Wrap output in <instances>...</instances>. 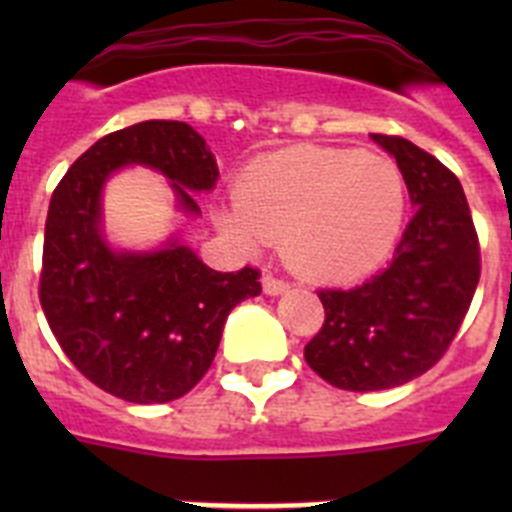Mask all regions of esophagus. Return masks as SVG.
<instances>
[{"label":"esophagus","mask_w":512,"mask_h":512,"mask_svg":"<svg viewBox=\"0 0 512 512\" xmlns=\"http://www.w3.org/2000/svg\"><path fill=\"white\" fill-rule=\"evenodd\" d=\"M261 287H264L266 295L277 297V295H284L289 289V284L284 282V279H277L274 274H264V279H261Z\"/></svg>","instance_id":"esophagus-1"}]
</instances>
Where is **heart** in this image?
<instances>
[{
	"label": "heart",
	"mask_w": 512,
	"mask_h": 512,
	"mask_svg": "<svg viewBox=\"0 0 512 512\" xmlns=\"http://www.w3.org/2000/svg\"><path fill=\"white\" fill-rule=\"evenodd\" d=\"M217 217L246 251L284 238V256L305 277L356 282L395 246L405 179L390 158L300 143L253 158Z\"/></svg>",
	"instance_id": "heart-1"
}]
</instances>
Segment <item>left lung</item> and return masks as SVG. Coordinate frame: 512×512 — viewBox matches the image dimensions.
I'll list each match as a JSON object with an SVG mask.
<instances>
[{
	"label": "left lung",
	"instance_id": "obj_1",
	"mask_svg": "<svg viewBox=\"0 0 512 512\" xmlns=\"http://www.w3.org/2000/svg\"><path fill=\"white\" fill-rule=\"evenodd\" d=\"M395 156L415 215L395 259L354 289H320L325 323L305 361L338 390H390L446 354L479 282V241L459 179L397 135L372 133Z\"/></svg>",
	"mask_w": 512,
	"mask_h": 512
}]
</instances>
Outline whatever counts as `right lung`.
Instances as JSON below:
<instances>
[{
    "label": "right lung",
    "instance_id": "add662e5",
    "mask_svg": "<svg viewBox=\"0 0 512 512\" xmlns=\"http://www.w3.org/2000/svg\"><path fill=\"white\" fill-rule=\"evenodd\" d=\"M148 166L169 179L176 207L215 187V156L192 125L146 120L81 153L48 207L40 305L63 354L99 390L151 405L187 395L205 377L230 310L261 295L259 271H215L179 238L156 251L107 243L102 189L117 169Z\"/></svg>",
    "mask_w": 512,
    "mask_h": 512
}]
</instances>
